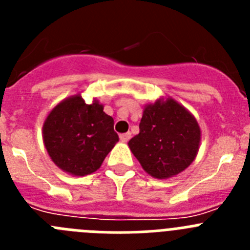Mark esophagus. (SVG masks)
<instances>
[{"label":"esophagus","mask_w":250,"mask_h":250,"mask_svg":"<svg viewBox=\"0 0 250 250\" xmlns=\"http://www.w3.org/2000/svg\"><path fill=\"white\" fill-rule=\"evenodd\" d=\"M130 138H131V134H130V132H125V134H121L120 135V140L123 141V143H126V141H129Z\"/></svg>","instance_id":"34e87169"}]
</instances>
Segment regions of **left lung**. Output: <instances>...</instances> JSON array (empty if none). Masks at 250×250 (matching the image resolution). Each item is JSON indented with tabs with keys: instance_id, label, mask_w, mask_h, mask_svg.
I'll return each instance as SVG.
<instances>
[{
	"instance_id": "left-lung-1",
	"label": "left lung",
	"mask_w": 250,
	"mask_h": 250,
	"mask_svg": "<svg viewBox=\"0 0 250 250\" xmlns=\"http://www.w3.org/2000/svg\"><path fill=\"white\" fill-rule=\"evenodd\" d=\"M139 127L127 145L152 178H173L195 160L202 130L195 116L173 98L146 104Z\"/></svg>"
}]
</instances>
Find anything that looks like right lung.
<instances>
[{"label": "right lung", "mask_w": 250, "mask_h": 250, "mask_svg": "<svg viewBox=\"0 0 250 250\" xmlns=\"http://www.w3.org/2000/svg\"><path fill=\"white\" fill-rule=\"evenodd\" d=\"M42 139L57 167L74 176L95 173L119 141L114 119L94 99L86 104L81 94L63 99L43 121Z\"/></svg>", "instance_id": "add662e5"}]
</instances>
